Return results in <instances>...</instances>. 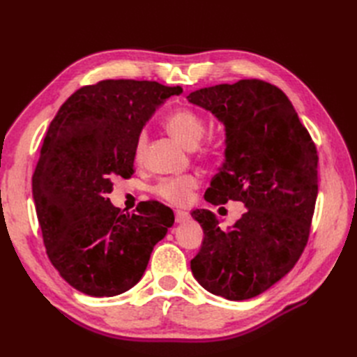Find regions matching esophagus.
I'll return each instance as SVG.
<instances>
[{"instance_id":"34e87169","label":"esophagus","mask_w":357,"mask_h":357,"mask_svg":"<svg viewBox=\"0 0 357 357\" xmlns=\"http://www.w3.org/2000/svg\"><path fill=\"white\" fill-rule=\"evenodd\" d=\"M189 213H186V211H183V210H176V222L177 223H183V222H186V220H189Z\"/></svg>"}]
</instances>
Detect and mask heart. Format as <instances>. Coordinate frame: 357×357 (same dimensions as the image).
Masks as SVG:
<instances>
[{
    "label": "heart",
    "mask_w": 357,
    "mask_h": 357,
    "mask_svg": "<svg viewBox=\"0 0 357 357\" xmlns=\"http://www.w3.org/2000/svg\"><path fill=\"white\" fill-rule=\"evenodd\" d=\"M167 129L172 137H176L180 143L189 149L197 147L205 132L204 119L190 109H178L172 112L167 117ZM147 146V134L139 132L134 147L135 160H142ZM198 186V178L195 176H181V177H169L160 180L155 192L160 198L174 204V205H186L190 198L192 192Z\"/></svg>",
    "instance_id": "obj_1"
}]
</instances>
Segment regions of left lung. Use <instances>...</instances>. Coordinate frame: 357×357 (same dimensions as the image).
Segmentation results:
<instances>
[{
    "label": "left lung",
    "instance_id": "8db88e82",
    "mask_svg": "<svg viewBox=\"0 0 357 357\" xmlns=\"http://www.w3.org/2000/svg\"><path fill=\"white\" fill-rule=\"evenodd\" d=\"M188 101L225 126V162L205 201L245 207L228 231L211 211H192L204 231L192 274L213 295L250 299L282 280L304 252L319 192L317 150L284 92L271 83L215 84L189 93Z\"/></svg>",
    "mask_w": 357,
    "mask_h": 357
}]
</instances>
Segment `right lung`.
Returning a JSON list of instances; mask_svg holds the SVG:
<instances>
[{
	"mask_svg": "<svg viewBox=\"0 0 357 357\" xmlns=\"http://www.w3.org/2000/svg\"><path fill=\"white\" fill-rule=\"evenodd\" d=\"M180 86L102 80L61 105L43 142L32 198L52 265L89 296H116L142 280L174 213L146 202L129 214L107 198L113 178L134 174L138 134Z\"/></svg>",
	"mask_w": 357,
	"mask_h": 357,
	"instance_id": "right-lung-1",
	"label": "right lung"
}]
</instances>
